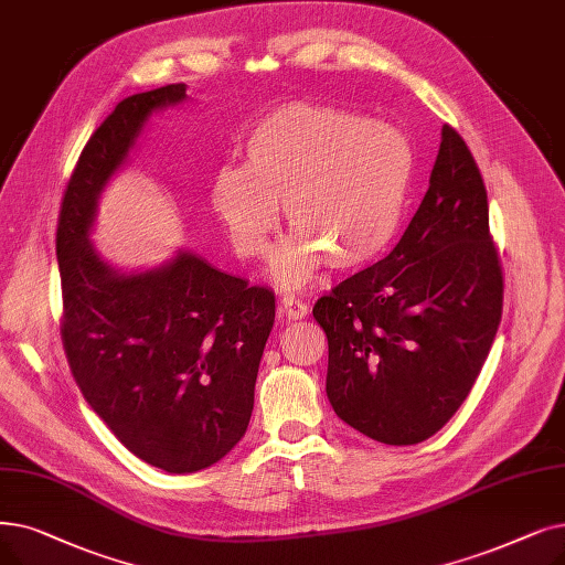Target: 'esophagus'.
<instances>
[{
    "label": "esophagus",
    "instance_id": "obj_1",
    "mask_svg": "<svg viewBox=\"0 0 565 565\" xmlns=\"http://www.w3.org/2000/svg\"><path fill=\"white\" fill-rule=\"evenodd\" d=\"M279 309L288 318V321H300V318H305L309 313V307L302 300H298L296 296H284L279 300Z\"/></svg>",
    "mask_w": 565,
    "mask_h": 565
}]
</instances>
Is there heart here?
Here are the masks:
<instances>
[{
    "label": "heart",
    "mask_w": 565,
    "mask_h": 565,
    "mask_svg": "<svg viewBox=\"0 0 565 565\" xmlns=\"http://www.w3.org/2000/svg\"><path fill=\"white\" fill-rule=\"evenodd\" d=\"M408 140L381 121L311 102L265 113L242 145V168H218L210 207L242 258L265 254L279 222L296 231L273 260V279L305 286L372 263L395 235L411 184Z\"/></svg>",
    "instance_id": "b5f03b06"
}]
</instances>
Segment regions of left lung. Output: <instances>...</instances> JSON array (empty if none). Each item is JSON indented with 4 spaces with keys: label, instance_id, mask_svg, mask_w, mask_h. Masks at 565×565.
I'll return each mask as SVG.
<instances>
[{
    "label": "left lung",
    "instance_id": "obj_1",
    "mask_svg": "<svg viewBox=\"0 0 565 565\" xmlns=\"http://www.w3.org/2000/svg\"><path fill=\"white\" fill-rule=\"evenodd\" d=\"M501 309L487 189L446 125L429 189L397 247L313 305L334 413L387 446L434 436L469 397Z\"/></svg>",
    "mask_w": 565,
    "mask_h": 565
}]
</instances>
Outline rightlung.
Here are the masks:
<instances>
[{"instance_id": "obj_1", "label": "right lung", "mask_w": 565, "mask_h": 565, "mask_svg": "<svg viewBox=\"0 0 565 565\" xmlns=\"http://www.w3.org/2000/svg\"><path fill=\"white\" fill-rule=\"evenodd\" d=\"M186 102L166 85L119 102L92 134L57 224L62 343L83 397L142 461L193 473L226 457L249 427L275 292L180 249L119 273L89 239L96 205L152 113Z\"/></svg>"}]
</instances>
